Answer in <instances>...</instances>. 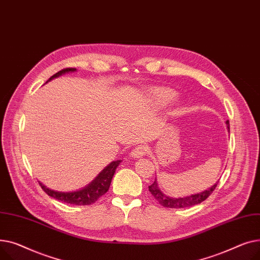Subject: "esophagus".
<instances>
[{
  "label": "esophagus",
  "mask_w": 260,
  "mask_h": 260,
  "mask_svg": "<svg viewBox=\"0 0 260 260\" xmlns=\"http://www.w3.org/2000/svg\"><path fill=\"white\" fill-rule=\"evenodd\" d=\"M146 152H147V147L140 145L135 147L131 152H130V156L133 158H141L143 156L146 155Z\"/></svg>",
  "instance_id": "obj_1"
}]
</instances>
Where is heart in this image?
<instances>
[{
    "instance_id": "1",
    "label": "heart",
    "mask_w": 260,
    "mask_h": 260,
    "mask_svg": "<svg viewBox=\"0 0 260 260\" xmlns=\"http://www.w3.org/2000/svg\"><path fill=\"white\" fill-rule=\"evenodd\" d=\"M176 93L172 89L166 87H155L149 91L150 102L156 109H162L169 105L175 98Z\"/></svg>"
}]
</instances>
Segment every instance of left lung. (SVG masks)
Wrapping results in <instances>:
<instances>
[{"label":"left lung","mask_w":260,"mask_h":260,"mask_svg":"<svg viewBox=\"0 0 260 260\" xmlns=\"http://www.w3.org/2000/svg\"><path fill=\"white\" fill-rule=\"evenodd\" d=\"M226 123V127L229 132H230V125H229V120L225 121ZM218 182V181H217ZM217 182L212 186L211 188H209L208 190H205L202 193H197L194 195H190V196H186V197H179V198H173V197H169L165 195L158 188L156 178L154 180L153 184L151 186H149V191L151 192V194L153 195V197L155 200L162 206L166 208H175V209H179V208H187V207H192L194 205H198L203 203L204 201H206L207 198L212 194V192L215 190Z\"/></svg>","instance_id":"1"}]
</instances>
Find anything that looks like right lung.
Masks as SVG:
<instances>
[{
  "label": "right lung",
  "instance_id": "add662e5",
  "mask_svg": "<svg viewBox=\"0 0 260 260\" xmlns=\"http://www.w3.org/2000/svg\"><path fill=\"white\" fill-rule=\"evenodd\" d=\"M76 71L75 68H66L58 71L57 73L53 74L51 78L46 82L48 83L49 81L58 78V76L63 75L65 73L68 72H74ZM120 159L119 160H115L112 161L111 164H109L107 166L105 169L94 178L93 181H91L90 184L85 187L82 190L79 191H74V192H58V191H54L51 190L49 188H47L46 186H44L42 182H40V185L42 187V189L47 193L49 196H51L52 198H55V200L63 202L66 204H70V205H75V206H88V205H92L94 204L101 196H103L107 191L109 190L110 184L112 177L115 173V170L117 166L120 164Z\"/></svg>",
  "mask_w": 260,
  "mask_h": 260
}]
</instances>
